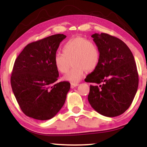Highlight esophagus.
I'll use <instances>...</instances> for the list:
<instances>
[{
	"label": "esophagus",
	"instance_id": "obj_1",
	"mask_svg": "<svg viewBox=\"0 0 147 147\" xmlns=\"http://www.w3.org/2000/svg\"><path fill=\"white\" fill-rule=\"evenodd\" d=\"M79 84H74V83H71V88H74L75 87H76V86H78Z\"/></svg>",
	"mask_w": 147,
	"mask_h": 147
}]
</instances>
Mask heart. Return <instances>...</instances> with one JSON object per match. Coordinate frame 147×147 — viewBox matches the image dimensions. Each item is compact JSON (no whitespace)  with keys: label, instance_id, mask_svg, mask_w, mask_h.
<instances>
[{"label":"heart","instance_id":"b5f03b06","mask_svg":"<svg viewBox=\"0 0 147 147\" xmlns=\"http://www.w3.org/2000/svg\"><path fill=\"white\" fill-rule=\"evenodd\" d=\"M62 53L55 54L53 64L59 73L65 74L69 69L71 61L73 67L63 79L74 84L82 79L86 69H95L100 59L98 45L83 37H76L67 41L62 47Z\"/></svg>","mask_w":147,"mask_h":147}]
</instances>
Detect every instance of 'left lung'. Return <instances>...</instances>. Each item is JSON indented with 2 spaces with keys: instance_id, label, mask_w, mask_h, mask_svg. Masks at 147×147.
<instances>
[{
  "instance_id": "left-lung-1",
  "label": "left lung",
  "mask_w": 147,
  "mask_h": 147,
  "mask_svg": "<svg viewBox=\"0 0 147 147\" xmlns=\"http://www.w3.org/2000/svg\"><path fill=\"white\" fill-rule=\"evenodd\" d=\"M100 52L97 67L87 76L88 100L96 112L107 117L123 114L137 92L138 74L134 56L126 43L107 33L92 35Z\"/></svg>"
}]
</instances>
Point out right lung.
I'll list each match as a JSON object with an SVG mask.
<instances>
[{"instance_id":"right-lung-1","label":"right lung","mask_w":147,"mask_h":147,"mask_svg":"<svg viewBox=\"0 0 147 147\" xmlns=\"http://www.w3.org/2000/svg\"><path fill=\"white\" fill-rule=\"evenodd\" d=\"M65 37L57 34L32 42L15 60L11 77L12 90L21 110L29 117L51 119L65 103L70 83L56 82L59 72L53 58Z\"/></svg>"}]
</instances>
